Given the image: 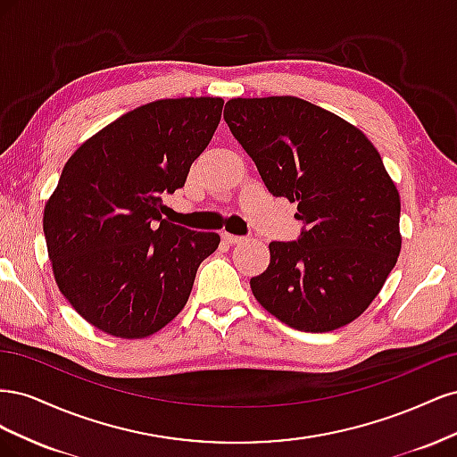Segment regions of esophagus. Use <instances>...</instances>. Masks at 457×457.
I'll list each match as a JSON object with an SVG mask.
<instances>
[{
    "label": "esophagus",
    "mask_w": 457,
    "mask_h": 457,
    "mask_svg": "<svg viewBox=\"0 0 457 457\" xmlns=\"http://www.w3.org/2000/svg\"><path fill=\"white\" fill-rule=\"evenodd\" d=\"M220 238H223V242H227V244H240L244 240L242 237H237V234H228V232L220 234Z\"/></svg>",
    "instance_id": "esophagus-1"
}]
</instances>
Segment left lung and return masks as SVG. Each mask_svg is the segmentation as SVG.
<instances>
[{"mask_svg":"<svg viewBox=\"0 0 457 457\" xmlns=\"http://www.w3.org/2000/svg\"><path fill=\"white\" fill-rule=\"evenodd\" d=\"M272 196L297 202L294 242H270L255 299L301 331L337 329L376 299L400 253V196L349 121L297 96L232 99L223 114Z\"/></svg>","mask_w":457,"mask_h":457,"instance_id":"1","label":"left lung"}]
</instances>
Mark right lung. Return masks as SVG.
Here are the masks:
<instances>
[{
  "label": "right lung",
  "instance_id": "1",
  "mask_svg": "<svg viewBox=\"0 0 457 457\" xmlns=\"http://www.w3.org/2000/svg\"><path fill=\"white\" fill-rule=\"evenodd\" d=\"M223 104L217 96L143 104L66 162L44 232L59 289L95 328L141 339L187 305L200 262L220 238L162 219V198L185 187Z\"/></svg>",
  "mask_w": 457,
  "mask_h": 457
}]
</instances>
